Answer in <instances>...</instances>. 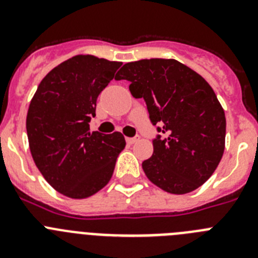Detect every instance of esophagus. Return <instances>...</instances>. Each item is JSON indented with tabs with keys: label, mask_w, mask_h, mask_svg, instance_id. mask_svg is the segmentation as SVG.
I'll return each mask as SVG.
<instances>
[{
	"label": "esophagus",
	"mask_w": 258,
	"mask_h": 258,
	"mask_svg": "<svg viewBox=\"0 0 258 258\" xmlns=\"http://www.w3.org/2000/svg\"><path fill=\"white\" fill-rule=\"evenodd\" d=\"M138 141H140V136L132 137V138H126V142L129 143V145H133V143L138 142Z\"/></svg>",
	"instance_id": "obj_1"
}]
</instances>
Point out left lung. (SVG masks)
<instances>
[{"label": "left lung", "mask_w": 258, "mask_h": 258, "mask_svg": "<svg viewBox=\"0 0 258 258\" xmlns=\"http://www.w3.org/2000/svg\"><path fill=\"white\" fill-rule=\"evenodd\" d=\"M116 80H127L134 98H143L157 126L154 154L142 163L157 187L187 194L213 174L222 159L225 111L206 80L175 59H142L122 66Z\"/></svg>", "instance_id": "left-lung-1"}]
</instances>
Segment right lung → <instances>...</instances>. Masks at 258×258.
<instances>
[{"label":"right lung","instance_id":"add662e5","mask_svg":"<svg viewBox=\"0 0 258 258\" xmlns=\"http://www.w3.org/2000/svg\"><path fill=\"white\" fill-rule=\"evenodd\" d=\"M120 61L76 55L42 79L27 113V136L36 166L51 187L72 199L92 197L112 177L124 150L121 133H90L97 98Z\"/></svg>","mask_w":258,"mask_h":258}]
</instances>
